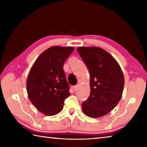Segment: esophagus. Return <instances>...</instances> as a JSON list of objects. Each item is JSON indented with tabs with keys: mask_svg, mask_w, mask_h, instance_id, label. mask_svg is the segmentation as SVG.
Instances as JSON below:
<instances>
[{
	"mask_svg": "<svg viewBox=\"0 0 147 147\" xmlns=\"http://www.w3.org/2000/svg\"><path fill=\"white\" fill-rule=\"evenodd\" d=\"M78 85H76V86H74L73 87V89L74 91L75 90H76L77 89H78Z\"/></svg>",
	"mask_w": 147,
	"mask_h": 147,
	"instance_id": "34e87169",
	"label": "esophagus"
}]
</instances>
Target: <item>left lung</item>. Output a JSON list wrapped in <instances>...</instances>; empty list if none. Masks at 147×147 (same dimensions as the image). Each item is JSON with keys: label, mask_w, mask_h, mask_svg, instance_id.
Returning a JSON list of instances; mask_svg holds the SVG:
<instances>
[{"label": "left lung", "mask_w": 147, "mask_h": 147, "mask_svg": "<svg viewBox=\"0 0 147 147\" xmlns=\"http://www.w3.org/2000/svg\"><path fill=\"white\" fill-rule=\"evenodd\" d=\"M90 73V94L83 102L84 113L92 118L106 115L121 100L124 80L121 69L111 54L100 47L77 49Z\"/></svg>", "instance_id": "8db88e82"}]
</instances>
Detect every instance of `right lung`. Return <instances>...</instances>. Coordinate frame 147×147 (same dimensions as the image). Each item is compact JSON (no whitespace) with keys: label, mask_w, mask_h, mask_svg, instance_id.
Returning a JSON list of instances; mask_svg holds the SVG:
<instances>
[{"label":"right lung","mask_w":147,"mask_h":147,"mask_svg":"<svg viewBox=\"0 0 147 147\" xmlns=\"http://www.w3.org/2000/svg\"><path fill=\"white\" fill-rule=\"evenodd\" d=\"M74 49L52 47L40 54L30 69L26 82L28 98L45 115L60 112L65 100L71 94L63 67Z\"/></svg>","instance_id":"obj_1"}]
</instances>
